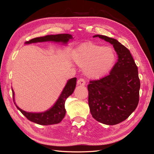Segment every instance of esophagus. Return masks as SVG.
<instances>
[{
  "label": "esophagus",
  "instance_id": "obj_1",
  "mask_svg": "<svg viewBox=\"0 0 154 154\" xmlns=\"http://www.w3.org/2000/svg\"><path fill=\"white\" fill-rule=\"evenodd\" d=\"M85 80H84L83 78H80L77 82L78 85H82V86H84L85 85Z\"/></svg>",
  "mask_w": 154,
  "mask_h": 154
}]
</instances>
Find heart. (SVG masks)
I'll use <instances>...</instances> for the list:
<instances>
[{
  "label": "heart",
  "mask_w": 154,
  "mask_h": 154,
  "mask_svg": "<svg viewBox=\"0 0 154 154\" xmlns=\"http://www.w3.org/2000/svg\"><path fill=\"white\" fill-rule=\"evenodd\" d=\"M113 49L108 46H101L92 42L80 45L76 49L73 60L83 68L85 75L93 79L104 76L112 67L115 61Z\"/></svg>",
  "instance_id": "1"
}]
</instances>
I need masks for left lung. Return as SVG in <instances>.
I'll return each mask as SVG.
<instances>
[{"label":"left lung","mask_w":154,"mask_h":154,"mask_svg":"<svg viewBox=\"0 0 154 154\" xmlns=\"http://www.w3.org/2000/svg\"><path fill=\"white\" fill-rule=\"evenodd\" d=\"M113 45L118 55L109 75L90 81L87 85L88 105L96 121L109 125L127 119L136 110L139 100L140 80L130 51L114 38L96 35Z\"/></svg>","instance_id":"8db88e82"}]
</instances>
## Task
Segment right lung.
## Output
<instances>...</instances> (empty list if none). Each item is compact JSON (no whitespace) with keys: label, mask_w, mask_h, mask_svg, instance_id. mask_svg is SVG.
<instances>
[{"label":"right lung","mask_w":154,"mask_h":154,"mask_svg":"<svg viewBox=\"0 0 154 154\" xmlns=\"http://www.w3.org/2000/svg\"><path fill=\"white\" fill-rule=\"evenodd\" d=\"M72 38V36L69 34L50 35L32 38L29 41H26V44L41 42L46 41L62 42L64 44H66L69 39ZM76 78L70 79L67 82L66 87H64L62 94H60L57 101L56 102V103L52 108L50 109L49 110L42 113H31L22 110L19 107L16 105L17 108L21 112L23 115L26 116L27 119L37 124L42 125H48L57 124L61 122V121L65 117L66 112V110L65 109V102H66L67 97L72 94L76 85ZM12 93L14 101L13 90H12ZM14 103H15V101H14Z\"/></svg>","instance_id":"1"}]
</instances>
